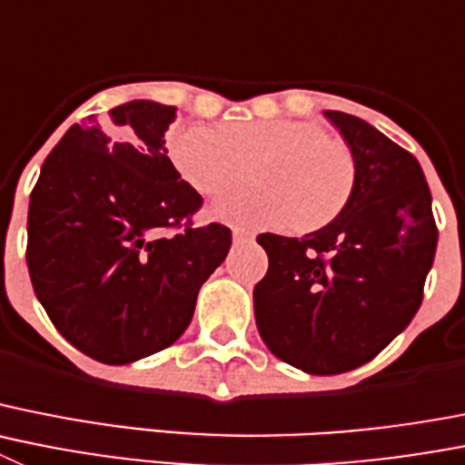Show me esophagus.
<instances>
[{"mask_svg": "<svg viewBox=\"0 0 465 465\" xmlns=\"http://www.w3.org/2000/svg\"><path fill=\"white\" fill-rule=\"evenodd\" d=\"M253 232L246 228H232V240L235 242H253Z\"/></svg>", "mask_w": 465, "mask_h": 465, "instance_id": "34e87169", "label": "esophagus"}]
</instances>
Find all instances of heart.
I'll return each mask as SVG.
<instances>
[{
	"mask_svg": "<svg viewBox=\"0 0 465 465\" xmlns=\"http://www.w3.org/2000/svg\"><path fill=\"white\" fill-rule=\"evenodd\" d=\"M168 152L204 195L242 184L258 165V189L225 193L212 204L216 219L242 225L318 230L341 214L357 180L352 149L304 119L174 124Z\"/></svg>",
	"mask_w": 465,
	"mask_h": 465,
	"instance_id": "1",
	"label": "heart"
}]
</instances>
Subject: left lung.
<instances>
[{"mask_svg":"<svg viewBox=\"0 0 465 465\" xmlns=\"http://www.w3.org/2000/svg\"><path fill=\"white\" fill-rule=\"evenodd\" d=\"M352 149L357 180L331 223L302 240L265 232L270 267L253 288L258 331L313 376L366 364L421 304L438 228L421 165L355 114L325 110Z\"/></svg>","mask_w":465,"mask_h":465,"instance_id":"obj_1","label":"left lung"}]
</instances>
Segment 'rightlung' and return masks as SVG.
<instances>
[{
  "label": "right lung",
  "mask_w": 465,
  "mask_h": 465,
  "mask_svg": "<svg viewBox=\"0 0 465 465\" xmlns=\"http://www.w3.org/2000/svg\"><path fill=\"white\" fill-rule=\"evenodd\" d=\"M174 105L89 114L45 159L29 198L27 267L59 334L104 364L163 351L193 318L232 235L193 228L203 198L165 149Z\"/></svg>",
  "instance_id": "obj_1"
}]
</instances>
